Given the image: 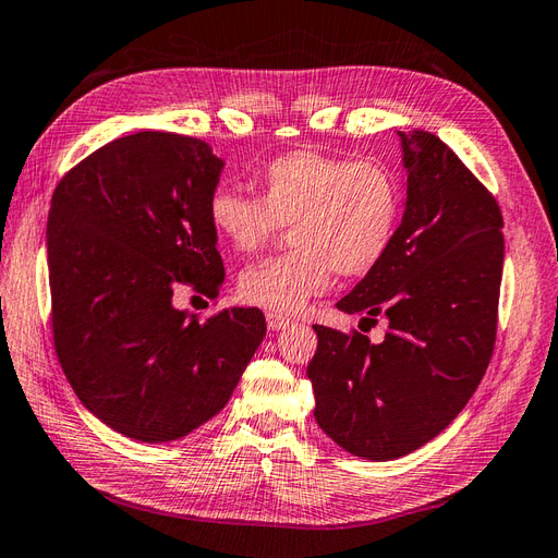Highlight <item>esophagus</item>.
<instances>
[{
    "label": "esophagus",
    "instance_id": "1",
    "mask_svg": "<svg viewBox=\"0 0 558 558\" xmlns=\"http://www.w3.org/2000/svg\"><path fill=\"white\" fill-rule=\"evenodd\" d=\"M289 326H291V318H286V316L275 314V312L267 314V328L269 330H283V328H289Z\"/></svg>",
    "mask_w": 558,
    "mask_h": 558
}]
</instances>
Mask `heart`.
<instances>
[{"instance_id": "1", "label": "heart", "mask_w": 558, "mask_h": 558, "mask_svg": "<svg viewBox=\"0 0 558 558\" xmlns=\"http://www.w3.org/2000/svg\"><path fill=\"white\" fill-rule=\"evenodd\" d=\"M260 197L216 189L209 223L238 253L263 248L291 226V251L248 267L240 293L275 314H300L340 272L363 277L393 242L400 216L396 177L375 160H351L298 148L269 160L253 177Z\"/></svg>"}]
</instances>
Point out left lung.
Segmentation results:
<instances>
[{"label":"left lung","instance_id":"left-lung-1","mask_svg":"<svg viewBox=\"0 0 558 558\" xmlns=\"http://www.w3.org/2000/svg\"><path fill=\"white\" fill-rule=\"evenodd\" d=\"M408 197L381 263L337 302L377 324L365 335L314 326L307 367L316 424L344 451L393 461L440 435L480 386L496 344L502 214L430 132H398Z\"/></svg>","mask_w":558,"mask_h":558}]
</instances>
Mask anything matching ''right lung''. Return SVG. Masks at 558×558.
I'll return each instance as SVG.
<instances>
[{"instance_id": "1", "label": "right lung", "mask_w": 558, "mask_h": 558, "mask_svg": "<svg viewBox=\"0 0 558 558\" xmlns=\"http://www.w3.org/2000/svg\"><path fill=\"white\" fill-rule=\"evenodd\" d=\"M211 146L144 130L66 172L48 211L53 344L74 393L132 440L172 442L226 408L265 337L256 307L207 320L177 286L214 298L226 281L207 199Z\"/></svg>"}]
</instances>
